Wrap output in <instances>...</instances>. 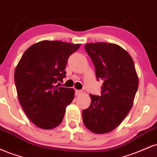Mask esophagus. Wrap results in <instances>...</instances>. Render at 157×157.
Listing matches in <instances>:
<instances>
[{"instance_id": "34e87169", "label": "esophagus", "mask_w": 157, "mask_h": 157, "mask_svg": "<svg viewBox=\"0 0 157 157\" xmlns=\"http://www.w3.org/2000/svg\"><path fill=\"white\" fill-rule=\"evenodd\" d=\"M81 94H82V91H80V90H75V94H76L77 96H79Z\"/></svg>"}]
</instances>
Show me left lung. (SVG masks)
I'll list each match as a JSON object with an SVG mask.
<instances>
[{
  "mask_svg": "<svg viewBox=\"0 0 157 157\" xmlns=\"http://www.w3.org/2000/svg\"><path fill=\"white\" fill-rule=\"evenodd\" d=\"M85 48L94 65L97 80L103 83L101 96L89 94L91 105L82 111V120L91 132L106 134L120 125L132 108L138 75L132 57L121 46L91 43Z\"/></svg>",
  "mask_w": 157,
  "mask_h": 157,
  "instance_id": "obj_1",
  "label": "left lung"
}]
</instances>
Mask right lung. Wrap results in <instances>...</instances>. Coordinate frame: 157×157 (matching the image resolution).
<instances>
[{
	"label": "right lung",
	"mask_w": 157,
	"mask_h": 157,
	"mask_svg": "<svg viewBox=\"0 0 157 157\" xmlns=\"http://www.w3.org/2000/svg\"><path fill=\"white\" fill-rule=\"evenodd\" d=\"M80 46L40 41L27 48L16 66L15 83L20 104L40 128L48 130L60 125L66 107L75 98V90L59 87L58 82L66 77L68 58Z\"/></svg>",
	"instance_id": "right-lung-1"
}]
</instances>
